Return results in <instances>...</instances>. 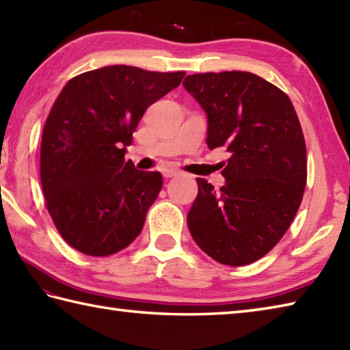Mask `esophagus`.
<instances>
[{
	"label": "esophagus",
	"mask_w": 350,
	"mask_h": 350,
	"mask_svg": "<svg viewBox=\"0 0 350 350\" xmlns=\"http://www.w3.org/2000/svg\"><path fill=\"white\" fill-rule=\"evenodd\" d=\"M162 174L165 177H174V176H179L180 171L176 170V168H165L162 171Z\"/></svg>",
	"instance_id": "34e87169"
}]
</instances>
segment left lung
I'll return each instance as SVG.
<instances>
[{
    "mask_svg": "<svg viewBox=\"0 0 350 350\" xmlns=\"http://www.w3.org/2000/svg\"><path fill=\"white\" fill-rule=\"evenodd\" d=\"M183 86L206 112L208 147L230 153L220 191L197 177L191 237L217 262L252 264L284 237L305 193L297 113L288 95L252 72L193 74Z\"/></svg>",
    "mask_w": 350,
    "mask_h": 350,
    "instance_id": "obj_1",
    "label": "left lung"
}]
</instances>
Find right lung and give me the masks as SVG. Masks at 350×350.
I'll use <instances>...</instances> for the list:
<instances>
[{"label":"right lung","instance_id":"1","mask_svg":"<svg viewBox=\"0 0 350 350\" xmlns=\"http://www.w3.org/2000/svg\"><path fill=\"white\" fill-rule=\"evenodd\" d=\"M183 77L112 65L62 89L44 126L40 183L59 234L75 250L109 256L141 234L162 176L126 162V147L144 112Z\"/></svg>","mask_w":350,"mask_h":350}]
</instances>
